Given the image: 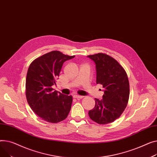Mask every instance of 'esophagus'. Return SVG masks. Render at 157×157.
<instances>
[{"instance_id": "1", "label": "esophagus", "mask_w": 157, "mask_h": 157, "mask_svg": "<svg viewBox=\"0 0 157 157\" xmlns=\"http://www.w3.org/2000/svg\"><path fill=\"white\" fill-rule=\"evenodd\" d=\"M73 98H75V99H82L83 98V96H79V95H74L73 96Z\"/></svg>"}]
</instances>
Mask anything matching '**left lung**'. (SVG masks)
Instances as JSON below:
<instances>
[{"label": "left lung", "mask_w": 157, "mask_h": 157, "mask_svg": "<svg viewBox=\"0 0 157 157\" xmlns=\"http://www.w3.org/2000/svg\"><path fill=\"white\" fill-rule=\"evenodd\" d=\"M96 64V84L103 86L102 99L95 98V106L89 111L92 121L99 124L113 122L121 117L129 98V82L124 68L103 53L87 56Z\"/></svg>", "instance_id": "8db88e82"}]
</instances>
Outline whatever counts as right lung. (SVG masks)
<instances>
[{
    "label": "right lung",
    "instance_id": "obj_1",
    "mask_svg": "<svg viewBox=\"0 0 157 157\" xmlns=\"http://www.w3.org/2000/svg\"><path fill=\"white\" fill-rule=\"evenodd\" d=\"M74 57L53 51L35 59L28 70L27 102L33 112L46 122H59L67 117L70 111L72 96L53 90L52 86L56 84L63 63Z\"/></svg>",
    "mask_w": 157,
    "mask_h": 157
}]
</instances>
